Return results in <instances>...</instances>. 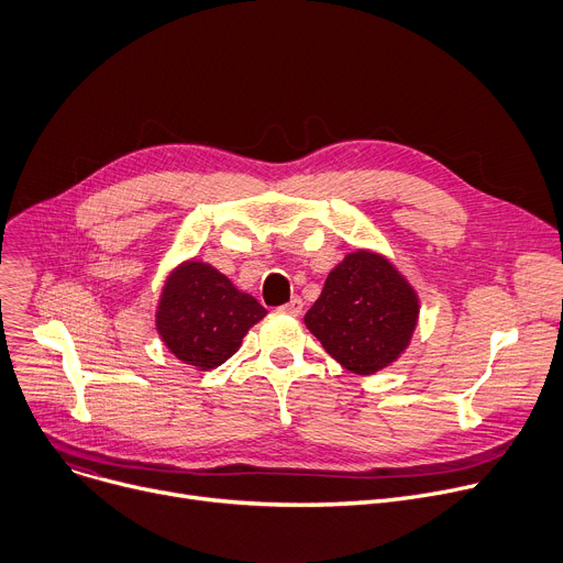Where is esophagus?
Instances as JSON below:
<instances>
[{
  "instance_id": "34e87169",
  "label": "esophagus",
  "mask_w": 563,
  "mask_h": 563,
  "mask_svg": "<svg viewBox=\"0 0 563 563\" xmlns=\"http://www.w3.org/2000/svg\"><path fill=\"white\" fill-rule=\"evenodd\" d=\"M280 310H283V312H287V314L298 317V314L303 312V298H301V296H291V301H289V303H285Z\"/></svg>"
}]
</instances>
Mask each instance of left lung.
Here are the masks:
<instances>
[{
	"instance_id": "obj_1",
	"label": "left lung",
	"mask_w": 563,
	"mask_h": 563,
	"mask_svg": "<svg viewBox=\"0 0 563 563\" xmlns=\"http://www.w3.org/2000/svg\"><path fill=\"white\" fill-rule=\"evenodd\" d=\"M419 298L391 262L357 251L336 265L306 325L344 368L368 376L391 364L417 328Z\"/></svg>"
}]
</instances>
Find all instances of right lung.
Masks as SVG:
<instances>
[{
    "instance_id": "obj_1",
    "label": "right lung",
    "mask_w": 563,
    "mask_h": 563,
    "mask_svg": "<svg viewBox=\"0 0 563 563\" xmlns=\"http://www.w3.org/2000/svg\"><path fill=\"white\" fill-rule=\"evenodd\" d=\"M265 314L253 296L210 265L185 262L163 289L156 325L180 362L206 371L235 355L242 336Z\"/></svg>"
}]
</instances>
